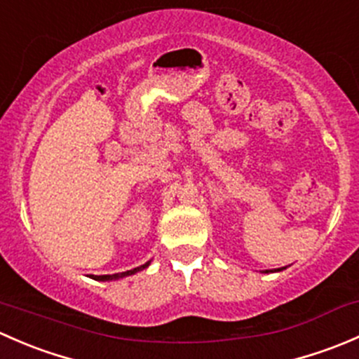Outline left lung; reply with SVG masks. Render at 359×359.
I'll return each instance as SVG.
<instances>
[{
    "label": "left lung",
    "instance_id": "obj_1",
    "mask_svg": "<svg viewBox=\"0 0 359 359\" xmlns=\"http://www.w3.org/2000/svg\"><path fill=\"white\" fill-rule=\"evenodd\" d=\"M283 269H287V267H278V269H266V271H262V273H280V271H283Z\"/></svg>",
    "mask_w": 359,
    "mask_h": 359
}]
</instances>
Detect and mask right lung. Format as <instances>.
Returning a JSON list of instances; mask_svg holds the SVG:
<instances>
[{"mask_svg":"<svg viewBox=\"0 0 359 359\" xmlns=\"http://www.w3.org/2000/svg\"><path fill=\"white\" fill-rule=\"evenodd\" d=\"M149 264H151V260H147L146 264H142V266H139V267H135V269H130V271H125V273H116V274H102V276H90L92 278V280H95V281H116V280H121V278H126V276H132V274H135V273H139V271H144L146 269V267H149Z\"/></svg>","mask_w":359,"mask_h":359,"instance_id":"1","label":"right lung"}]
</instances>
